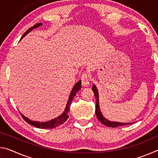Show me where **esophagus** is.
Wrapping results in <instances>:
<instances>
[{
    "instance_id": "esophagus-1",
    "label": "esophagus",
    "mask_w": 158,
    "mask_h": 158,
    "mask_svg": "<svg viewBox=\"0 0 158 158\" xmlns=\"http://www.w3.org/2000/svg\"><path fill=\"white\" fill-rule=\"evenodd\" d=\"M81 84L83 86H88L89 85L90 83V79H89V74H88L87 73H84V74H82L81 77Z\"/></svg>"
}]
</instances>
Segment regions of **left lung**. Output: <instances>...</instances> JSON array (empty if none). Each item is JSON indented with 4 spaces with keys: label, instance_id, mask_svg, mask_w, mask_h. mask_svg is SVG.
<instances>
[{
    "label": "left lung",
    "instance_id": "left-lung-1",
    "mask_svg": "<svg viewBox=\"0 0 158 158\" xmlns=\"http://www.w3.org/2000/svg\"><path fill=\"white\" fill-rule=\"evenodd\" d=\"M92 90L93 93H94L95 97L96 99V105H95V113L96 116H97L98 118L99 121H100L102 123L105 125L106 126L108 127H116L118 126H121V125H130L134 123H119V122H114V121H110L109 120L106 119L105 117L103 116L102 114L100 111V105H99V95H98V91L97 88H96L95 85L93 84L92 87Z\"/></svg>",
    "mask_w": 158,
    "mask_h": 158
}]
</instances>
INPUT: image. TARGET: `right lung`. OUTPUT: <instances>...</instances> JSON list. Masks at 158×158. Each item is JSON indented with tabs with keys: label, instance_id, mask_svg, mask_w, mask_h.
Listing matches in <instances>:
<instances>
[{
	"label": "right lung",
	"instance_id": "right-lung-1",
	"mask_svg": "<svg viewBox=\"0 0 158 158\" xmlns=\"http://www.w3.org/2000/svg\"><path fill=\"white\" fill-rule=\"evenodd\" d=\"M42 25V23H37L35 26H33V27H31L28 29V31H26L25 32V33L23 35V36L21 37V40L23 38V37L25 35H26L29 32L33 30V28H36L37 27H39L40 26ZM81 89V81L80 80L79 81H78L77 83V84L74 85V86L73 87V90H72V91L70 93V94H69V100L68 101V103H67V105H66V107L65 109V111H64L63 113L60 115V116H58L57 118H56L54 119H52L51 120V121H49L47 122H37V121H31L30 119H28V118H26V116H23V114H21V116L23 119H24V121H26V123H28L31 124V125H33V126L36 127H38V128H42V129H52V128H55L56 127L60 126V125L63 124L64 123H65L67 119L69 118V109H70V106H71V104H72V102L73 100V98H74V96H75L76 93L79 91V90Z\"/></svg>",
	"mask_w": 158,
	"mask_h": 158
}]
</instances>
